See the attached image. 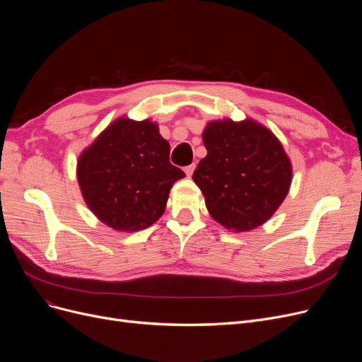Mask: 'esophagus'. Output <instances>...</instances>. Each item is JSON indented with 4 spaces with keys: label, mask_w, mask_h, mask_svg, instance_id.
I'll return each instance as SVG.
<instances>
[{
    "label": "esophagus",
    "mask_w": 362,
    "mask_h": 362,
    "mask_svg": "<svg viewBox=\"0 0 362 362\" xmlns=\"http://www.w3.org/2000/svg\"><path fill=\"white\" fill-rule=\"evenodd\" d=\"M195 164H191V165H187V167H185V173L187 175V176H192V173H194V170H195Z\"/></svg>",
    "instance_id": "esophagus-1"
}]
</instances>
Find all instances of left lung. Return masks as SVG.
I'll list each match as a JSON object with an SVG mask.
<instances>
[{
  "label": "left lung",
  "instance_id": "obj_1",
  "mask_svg": "<svg viewBox=\"0 0 362 362\" xmlns=\"http://www.w3.org/2000/svg\"><path fill=\"white\" fill-rule=\"evenodd\" d=\"M204 145L206 157L192 179L213 218L236 232L267 221L292 180L291 161L273 133L251 120L213 122Z\"/></svg>",
  "mask_w": 362,
  "mask_h": 362
}]
</instances>
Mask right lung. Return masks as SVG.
Here are the masks:
<instances>
[{
	"label": "right lung",
	"instance_id": "1",
	"mask_svg": "<svg viewBox=\"0 0 362 362\" xmlns=\"http://www.w3.org/2000/svg\"><path fill=\"white\" fill-rule=\"evenodd\" d=\"M185 177L170 163L156 123L120 119L81 156L78 179L92 213L112 229H146L164 213L171 186Z\"/></svg>",
	"mask_w": 362,
	"mask_h": 362
}]
</instances>
